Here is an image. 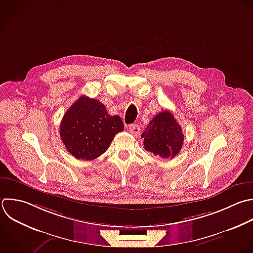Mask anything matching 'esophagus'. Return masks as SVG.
<instances>
[{"label": "esophagus", "mask_w": 253, "mask_h": 253, "mask_svg": "<svg viewBox=\"0 0 253 253\" xmlns=\"http://www.w3.org/2000/svg\"><path fill=\"white\" fill-rule=\"evenodd\" d=\"M128 131H129L132 135L137 136V135L140 133V127H139L137 125H130V126H128Z\"/></svg>", "instance_id": "esophagus-1"}]
</instances>
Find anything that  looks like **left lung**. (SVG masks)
<instances>
[{
    "label": "left lung",
    "instance_id": "obj_1",
    "mask_svg": "<svg viewBox=\"0 0 253 253\" xmlns=\"http://www.w3.org/2000/svg\"><path fill=\"white\" fill-rule=\"evenodd\" d=\"M141 138L145 150L161 158H173L182 148L184 134L174 116L164 110L150 121Z\"/></svg>",
    "mask_w": 253,
    "mask_h": 253
}]
</instances>
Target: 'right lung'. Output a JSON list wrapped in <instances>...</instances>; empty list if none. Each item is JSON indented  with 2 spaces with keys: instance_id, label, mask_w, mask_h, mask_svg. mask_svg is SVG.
Segmentation results:
<instances>
[{
  "instance_id": "right-lung-1",
  "label": "right lung",
  "mask_w": 253,
  "mask_h": 253,
  "mask_svg": "<svg viewBox=\"0 0 253 253\" xmlns=\"http://www.w3.org/2000/svg\"><path fill=\"white\" fill-rule=\"evenodd\" d=\"M124 129L122 119L109 115L104 104L81 96L63 116L60 137L75 158L93 160L106 152L115 135Z\"/></svg>"
}]
</instances>
